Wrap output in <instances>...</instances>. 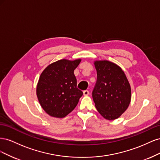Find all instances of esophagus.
<instances>
[{"label":"esophagus","mask_w":160,"mask_h":160,"mask_svg":"<svg viewBox=\"0 0 160 160\" xmlns=\"http://www.w3.org/2000/svg\"><path fill=\"white\" fill-rule=\"evenodd\" d=\"M89 94V92L88 90H85V91H83V95L88 96Z\"/></svg>","instance_id":"1"}]
</instances>
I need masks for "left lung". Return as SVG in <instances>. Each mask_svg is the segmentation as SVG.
Masks as SVG:
<instances>
[{
  "label": "left lung",
  "instance_id": "left-lung-1",
  "mask_svg": "<svg viewBox=\"0 0 160 160\" xmlns=\"http://www.w3.org/2000/svg\"><path fill=\"white\" fill-rule=\"evenodd\" d=\"M97 81L92 92L96 109L108 120L119 118L131 101V87L120 67L108 61L94 62Z\"/></svg>",
  "mask_w": 160,
  "mask_h": 160
}]
</instances>
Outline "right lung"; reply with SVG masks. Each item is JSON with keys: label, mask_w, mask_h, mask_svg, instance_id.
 <instances>
[{"label": "right lung", "mask_w": 160, "mask_h": 160, "mask_svg": "<svg viewBox=\"0 0 160 160\" xmlns=\"http://www.w3.org/2000/svg\"><path fill=\"white\" fill-rule=\"evenodd\" d=\"M81 59H61L47 66L37 86V95L42 108L49 115L62 118L73 110L83 92L77 88L74 70Z\"/></svg>", "instance_id": "1"}]
</instances>
